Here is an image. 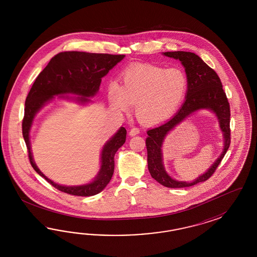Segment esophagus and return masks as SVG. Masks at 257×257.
I'll return each instance as SVG.
<instances>
[{"label": "esophagus", "instance_id": "34e87169", "mask_svg": "<svg viewBox=\"0 0 257 257\" xmlns=\"http://www.w3.org/2000/svg\"><path fill=\"white\" fill-rule=\"evenodd\" d=\"M140 130L139 128H132L131 130H130V132H129V135L131 136V137H134V136H136V135H138V134H140Z\"/></svg>", "mask_w": 257, "mask_h": 257}]
</instances>
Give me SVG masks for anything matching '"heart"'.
I'll return each instance as SVG.
<instances>
[{
	"mask_svg": "<svg viewBox=\"0 0 257 257\" xmlns=\"http://www.w3.org/2000/svg\"><path fill=\"white\" fill-rule=\"evenodd\" d=\"M187 74L180 68L167 69L152 64L130 67L120 75V86L107 88L111 107L127 112L135 104V114L145 124H156L169 118L179 107L187 92Z\"/></svg>",
	"mask_w": 257,
	"mask_h": 257,
	"instance_id": "1",
	"label": "heart"
}]
</instances>
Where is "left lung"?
Segmentation results:
<instances>
[{"label":"left lung","mask_w":257,"mask_h":257,"mask_svg":"<svg viewBox=\"0 0 257 257\" xmlns=\"http://www.w3.org/2000/svg\"><path fill=\"white\" fill-rule=\"evenodd\" d=\"M164 55L179 59L184 66L188 86L186 100L178 112L163 124L147 131L146 147L148 154V169L152 177L164 187L171 188L192 187L201 182L209 179L217 170L218 165L225 156L231 142L230 133V104L222 88L220 79L216 71L203 62L201 57L190 52H166ZM201 108H208L218 118L220 127L224 136V150L211 168L197 180L189 183L173 180L164 170L162 145L167 134L179 124L191 113Z\"/></svg>","instance_id":"left-lung-1"}]
</instances>
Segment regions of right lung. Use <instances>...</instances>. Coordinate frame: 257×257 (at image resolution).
Instances as JSON below:
<instances>
[{
    "mask_svg": "<svg viewBox=\"0 0 257 257\" xmlns=\"http://www.w3.org/2000/svg\"><path fill=\"white\" fill-rule=\"evenodd\" d=\"M124 56L74 51L59 53L39 73L27 95L23 119V136L28 150L30 163L41 177L62 192L86 197L98 194L103 190L114 173V156L117 150L124 144L126 129L120 127L103 145L101 153V168L92 182L81 186H63L49 179L34 161L30 142V131L34 118L40 109L55 99V96L81 104L91 102L89 98L94 97L99 91L101 78L120 62ZM69 93L77 94L78 97L64 96Z\"/></svg>",
    "mask_w": 257,
    "mask_h": 257,
    "instance_id": "obj_1",
    "label": "right lung"
}]
</instances>
